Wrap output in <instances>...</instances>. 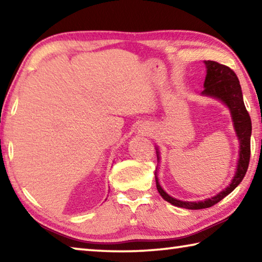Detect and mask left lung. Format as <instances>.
<instances>
[{
	"mask_svg": "<svg viewBox=\"0 0 262 262\" xmlns=\"http://www.w3.org/2000/svg\"><path fill=\"white\" fill-rule=\"evenodd\" d=\"M207 75L205 79V90L202 91L203 96L211 97V98L219 99L222 103L228 106L231 113V118L233 121V127L236 130V134L239 141V159L237 171L234 174L231 183L227 188L222 190L215 196L210 199H206L205 201L199 202H188L181 201L172 198L164 189L161 187L158 183L157 172H155V179H156V186L158 193L164 200L170 202L171 205L180 208H186V209H205L211 206L216 205L220 202L222 199H224L229 195L232 190L241 184V181L244 179L248 168V163H250L251 156V133H252V122L250 114L245 107L243 99V92L241 88V83L237 75L234 74L231 68L227 66L221 64L216 61H205ZM157 159L159 161V151L156 149Z\"/></svg>",
	"mask_w": 262,
	"mask_h": 262,
	"instance_id": "left-lung-1",
	"label": "left lung"
}]
</instances>
